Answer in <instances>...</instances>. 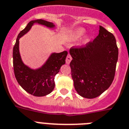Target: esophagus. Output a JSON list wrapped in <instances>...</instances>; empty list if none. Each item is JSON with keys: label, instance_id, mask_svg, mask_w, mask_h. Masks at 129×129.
I'll use <instances>...</instances> for the list:
<instances>
[{"label": "esophagus", "instance_id": "esophagus-1", "mask_svg": "<svg viewBox=\"0 0 129 129\" xmlns=\"http://www.w3.org/2000/svg\"><path fill=\"white\" fill-rule=\"evenodd\" d=\"M72 56H71V55H70V54H68V56H67L66 57V60L67 64H69V63H70V61H72Z\"/></svg>", "mask_w": 129, "mask_h": 129}]
</instances>
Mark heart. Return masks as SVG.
<instances>
[{
  "label": "heart",
  "mask_w": 129,
  "mask_h": 129,
  "mask_svg": "<svg viewBox=\"0 0 129 129\" xmlns=\"http://www.w3.org/2000/svg\"><path fill=\"white\" fill-rule=\"evenodd\" d=\"M85 34V30L83 28H78L75 30H73L70 34L69 40L70 41H76L80 39Z\"/></svg>",
  "instance_id": "1"
}]
</instances>
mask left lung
Wrapping results in <instances>:
<instances>
[{
	"label": "left lung",
	"instance_id": "obj_1",
	"mask_svg": "<svg viewBox=\"0 0 129 129\" xmlns=\"http://www.w3.org/2000/svg\"><path fill=\"white\" fill-rule=\"evenodd\" d=\"M70 54L72 77L79 95L93 99L111 85L115 75L119 50L114 35L99 26V34L85 46L72 47Z\"/></svg>",
	"mask_w": 129,
	"mask_h": 129
}]
</instances>
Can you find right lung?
Listing matches in <instances>:
<instances>
[{"instance_id":"add662e5","label":"right lung","mask_w":129,"mask_h":129,"mask_svg":"<svg viewBox=\"0 0 129 129\" xmlns=\"http://www.w3.org/2000/svg\"><path fill=\"white\" fill-rule=\"evenodd\" d=\"M34 23L53 28V23L39 19L30 21L26 28L21 31L13 48V68L18 83L28 93L36 97H42L50 93L55 87L54 77L59 72L61 66L65 64L68 55L67 51L54 53L50 55L46 63L40 69L31 70L25 66L19 53V39L29 31Z\"/></svg>"}]
</instances>
